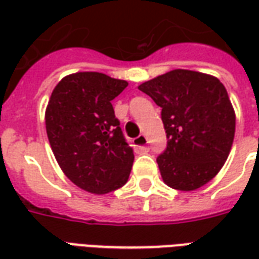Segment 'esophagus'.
I'll return each mask as SVG.
<instances>
[{
    "instance_id": "obj_1",
    "label": "esophagus",
    "mask_w": 259,
    "mask_h": 259,
    "mask_svg": "<svg viewBox=\"0 0 259 259\" xmlns=\"http://www.w3.org/2000/svg\"><path fill=\"white\" fill-rule=\"evenodd\" d=\"M147 144H148V140H147V137L144 135L139 136V137L135 139V141H133V146H135L137 150H140V151H147V150H148Z\"/></svg>"
}]
</instances>
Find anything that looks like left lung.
<instances>
[{"mask_svg":"<svg viewBox=\"0 0 259 259\" xmlns=\"http://www.w3.org/2000/svg\"><path fill=\"white\" fill-rule=\"evenodd\" d=\"M162 108L168 146L157 158L165 185L193 191L222 169L234 139L236 113L225 85L211 74L175 69L139 85Z\"/></svg>","mask_w":259,"mask_h":259,"instance_id":"obj_1","label":"left lung"}]
</instances>
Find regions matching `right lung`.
Listing matches in <instances>:
<instances>
[{"label": "right lung", "instance_id": "right-lung-1", "mask_svg": "<svg viewBox=\"0 0 259 259\" xmlns=\"http://www.w3.org/2000/svg\"><path fill=\"white\" fill-rule=\"evenodd\" d=\"M126 80L100 72H77L55 85L46 109L48 141L72 183L93 194H107L129 179L135 154L115 118L112 100Z\"/></svg>", "mask_w": 259, "mask_h": 259}]
</instances>
